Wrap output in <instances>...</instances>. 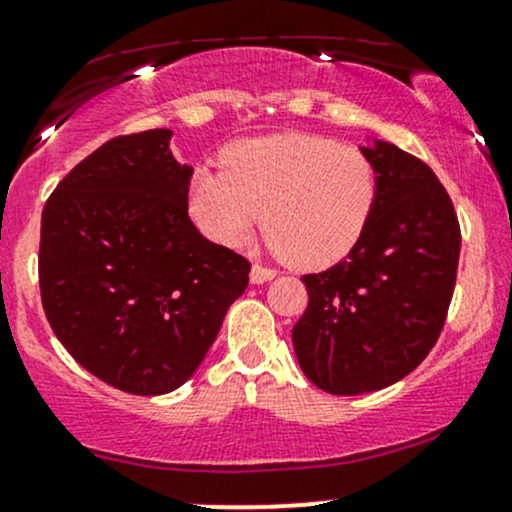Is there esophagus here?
Listing matches in <instances>:
<instances>
[{"label":"esophagus","instance_id":"1","mask_svg":"<svg viewBox=\"0 0 512 512\" xmlns=\"http://www.w3.org/2000/svg\"><path fill=\"white\" fill-rule=\"evenodd\" d=\"M276 276V269L272 267H262V264H252L250 269V281L255 283V286H260L264 281H272Z\"/></svg>","mask_w":512,"mask_h":512}]
</instances>
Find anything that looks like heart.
Here are the masks:
<instances>
[{
  "instance_id": "obj_1",
  "label": "heart",
  "mask_w": 512,
  "mask_h": 512,
  "mask_svg": "<svg viewBox=\"0 0 512 512\" xmlns=\"http://www.w3.org/2000/svg\"><path fill=\"white\" fill-rule=\"evenodd\" d=\"M226 174L200 169L190 214L214 243L243 245L260 224L288 262L324 269L341 262L372 219L377 166L367 152L322 135L245 140L224 155Z\"/></svg>"
}]
</instances>
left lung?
I'll list each match as a JSON object with an SVG mask.
<instances>
[{
	"label": "left lung",
	"mask_w": 512,
	"mask_h": 512,
	"mask_svg": "<svg viewBox=\"0 0 512 512\" xmlns=\"http://www.w3.org/2000/svg\"><path fill=\"white\" fill-rule=\"evenodd\" d=\"M379 195L346 260L305 274L310 295L293 348L312 384L360 396L396 384L439 338L460 257V224L446 188L422 159L374 140Z\"/></svg>",
	"instance_id": "8db88e82"
}]
</instances>
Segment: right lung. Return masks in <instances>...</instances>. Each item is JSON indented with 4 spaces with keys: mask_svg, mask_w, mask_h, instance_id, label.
<instances>
[{
    "mask_svg": "<svg viewBox=\"0 0 512 512\" xmlns=\"http://www.w3.org/2000/svg\"><path fill=\"white\" fill-rule=\"evenodd\" d=\"M169 140V128L112 138L42 209L47 322L78 365L135 396L193 377L250 274L190 221L193 166L176 162Z\"/></svg>",
    "mask_w": 512,
    "mask_h": 512,
    "instance_id": "add662e5",
    "label": "right lung"
}]
</instances>
